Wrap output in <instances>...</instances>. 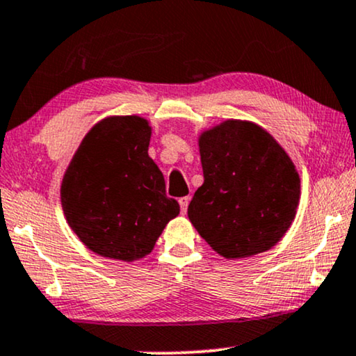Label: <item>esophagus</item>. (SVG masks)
Segmentation results:
<instances>
[{
	"label": "esophagus",
	"instance_id": "obj_1",
	"mask_svg": "<svg viewBox=\"0 0 356 356\" xmlns=\"http://www.w3.org/2000/svg\"><path fill=\"white\" fill-rule=\"evenodd\" d=\"M188 202H191V197H181V199H179V205H181L182 213H186V211H187Z\"/></svg>",
	"mask_w": 356,
	"mask_h": 356
}]
</instances>
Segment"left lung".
Segmentation results:
<instances>
[{
	"mask_svg": "<svg viewBox=\"0 0 356 356\" xmlns=\"http://www.w3.org/2000/svg\"><path fill=\"white\" fill-rule=\"evenodd\" d=\"M204 184L187 215L223 258H248L273 248L289 230L300 197L291 157L268 131L228 120L199 138Z\"/></svg>",
	"mask_w": 356,
	"mask_h": 356,
	"instance_id": "left-lung-1",
	"label": "left lung"
}]
</instances>
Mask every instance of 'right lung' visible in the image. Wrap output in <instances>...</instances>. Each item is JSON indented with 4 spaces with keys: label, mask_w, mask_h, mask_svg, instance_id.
<instances>
[{
    "label": "right lung",
    "mask_w": 356,
    "mask_h": 356,
    "mask_svg": "<svg viewBox=\"0 0 356 356\" xmlns=\"http://www.w3.org/2000/svg\"><path fill=\"white\" fill-rule=\"evenodd\" d=\"M151 126L139 116H111L93 126L67 168L60 200L67 223L93 253L134 261L149 254L177 200L147 154Z\"/></svg>",
    "instance_id": "obj_1"
}]
</instances>
